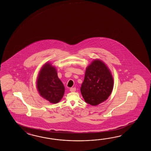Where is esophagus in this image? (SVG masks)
<instances>
[{
  "instance_id": "esophagus-1",
  "label": "esophagus",
  "mask_w": 151,
  "mask_h": 151,
  "mask_svg": "<svg viewBox=\"0 0 151 151\" xmlns=\"http://www.w3.org/2000/svg\"><path fill=\"white\" fill-rule=\"evenodd\" d=\"M76 91V87H72L70 88V91L71 92H74Z\"/></svg>"
}]
</instances>
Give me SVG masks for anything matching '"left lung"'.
<instances>
[{"instance_id":"left-lung-1","label":"left lung","mask_w":151,"mask_h":151,"mask_svg":"<svg viewBox=\"0 0 151 151\" xmlns=\"http://www.w3.org/2000/svg\"><path fill=\"white\" fill-rule=\"evenodd\" d=\"M113 88V78L105 64L94 60L86 68L80 91L84 100L96 106L107 99Z\"/></svg>"}]
</instances>
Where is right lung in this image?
Listing matches in <instances>:
<instances>
[{
    "instance_id": "add662e5",
    "label": "right lung",
    "mask_w": 151,
    "mask_h": 151,
    "mask_svg": "<svg viewBox=\"0 0 151 151\" xmlns=\"http://www.w3.org/2000/svg\"><path fill=\"white\" fill-rule=\"evenodd\" d=\"M37 87L40 95L53 104L60 101L64 94V86L58 78L56 68L50 63H45L39 71Z\"/></svg>"
}]
</instances>
